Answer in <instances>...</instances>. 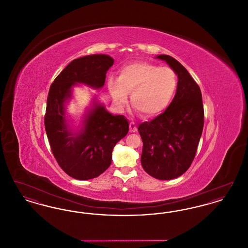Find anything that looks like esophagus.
<instances>
[{
	"mask_svg": "<svg viewBox=\"0 0 248 248\" xmlns=\"http://www.w3.org/2000/svg\"><path fill=\"white\" fill-rule=\"evenodd\" d=\"M129 130L131 133H135V132H137L138 128H137V125H136V124H135V123H133V122H132V123H130Z\"/></svg>",
	"mask_w": 248,
	"mask_h": 248,
	"instance_id": "esophagus-1",
	"label": "esophagus"
}]
</instances>
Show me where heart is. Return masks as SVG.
Returning <instances> with one entry per match:
<instances>
[{
  "mask_svg": "<svg viewBox=\"0 0 248 248\" xmlns=\"http://www.w3.org/2000/svg\"><path fill=\"white\" fill-rule=\"evenodd\" d=\"M177 77L169 67L134 62L120 69L117 80L109 78L108 88L116 106L124 108L130 94L132 105L146 117L165 110L176 93Z\"/></svg>",
  "mask_w": 248,
  "mask_h": 248,
  "instance_id": "1",
  "label": "heart"
}]
</instances>
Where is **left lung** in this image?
<instances>
[{"mask_svg": "<svg viewBox=\"0 0 248 248\" xmlns=\"http://www.w3.org/2000/svg\"><path fill=\"white\" fill-rule=\"evenodd\" d=\"M178 78L177 92L165 112L140 124L143 142L141 165L152 177L170 180L183 175L191 165L203 128L200 87L177 59L159 55Z\"/></svg>", "mask_w": 248, "mask_h": 248, "instance_id": "8db88e82", "label": "left lung"}]
</instances>
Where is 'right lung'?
I'll return each mask as SVG.
<instances>
[{
  "label": "right lung",
  "instance_id": "right-lung-1",
  "mask_svg": "<svg viewBox=\"0 0 248 248\" xmlns=\"http://www.w3.org/2000/svg\"><path fill=\"white\" fill-rule=\"evenodd\" d=\"M113 62L114 59L104 54L74 59L59 73L48 93L45 116L48 140L59 166L75 179H91L106 171L111 164L114 146L129 130L127 119L108 112L96 96L85 108L77 127L67 114L73 87L84 84L102 88Z\"/></svg>",
  "mask_w": 248,
  "mask_h": 248
}]
</instances>
